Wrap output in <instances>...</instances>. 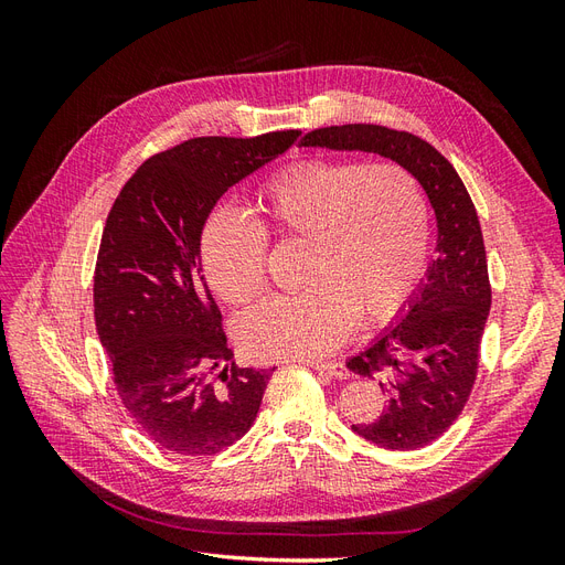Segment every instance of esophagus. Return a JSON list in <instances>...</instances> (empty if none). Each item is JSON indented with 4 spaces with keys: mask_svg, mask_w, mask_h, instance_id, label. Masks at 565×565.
<instances>
[{
    "mask_svg": "<svg viewBox=\"0 0 565 565\" xmlns=\"http://www.w3.org/2000/svg\"><path fill=\"white\" fill-rule=\"evenodd\" d=\"M313 370L318 372H324L330 374V377H337V380H347L349 377V370L341 365V363H309Z\"/></svg>",
    "mask_w": 565,
    "mask_h": 565,
    "instance_id": "esophagus-1",
    "label": "esophagus"
}]
</instances>
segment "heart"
<instances>
[{
	"mask_svg": "<svg viewBox=\"0 0 565 565\" xmlns=\"http://www.w3.org/2000/svg\"><path fill=\"white\" fill-rule=\"evenodd\" d=\"M254 218L221 204L204 221L202 270L228 303L264 285L266 233L303 243L297 295L268 297L235 322L241 349L259 361H311L351 332L386 322L415 292L429 252V204L396 162L303 160L270 181Z\"/></svg>",
	"mask_w": 565,
	"mask_h": 565,
	"instance_id": "1",
	"label": "heart"
}]
</instances>
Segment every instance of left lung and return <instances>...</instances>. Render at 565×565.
Here are the masks:
<instances>
[{"mask_svg": "<svg viewBox=\"0 0 565 565\" xmlns=\"http://www.w3.org/2000/svg\"><path fill=\"white\" fill-rule=\"evenodd\" d=\"M306 148L374 152L419 181L436 216V259L388 328L347 367L377 380L382 415L351 429L386 450H417L450 429L478 370L490 313L483 233L455 167L419 136L380 125L324 127L306 134Z\"/></svg>", "mask_w": 565, "mask_h": 565, "instance_id": "8db88e82", "label": "left lung"}]
</instances>
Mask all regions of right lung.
<instances>
[{
  "label": "right lung",
  "instance_id": "obj_1",
  "mask_svg": "<svg viewBox=\"0 0 565 565\" xmlns=\"http://www.w3.org/2000/svg\"><path fill=\"white\" fill-rule=\"evenodd\" d=\"M299 131L202 136L146 160L100 237L94 318L134 422L177 455L243 438L273 370L237 367L202 276L200 237L218 198L273 162Z\"/></svg>",
  "mask_w": 565,
  "mask_h": 565
}]
</instances>
